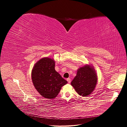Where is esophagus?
Returning <instances> with one entry per match:
<instances>
[{
    "label": "esophagus",
    "mask_w": 127,
    "mask_h": 127,
    "mask_svg": "<svg viewBox=\"0 0 127 127\" xmlns=\"http://www.w3.org/2000/svg\"><path fill=\"white\" fill-rule=\"evenodd\" d=\"M67 82H68V83H70V82H71V79L70 78H67Z\"/></svg>",
    "instance_id": "obj_1"
}]
</instances>
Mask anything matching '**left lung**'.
Instances as JSON below:
<instances>
[{
  "mask_svg": "<svg viewBox=\"0 0 127 127\" xmlns=\"http://www.w3.org/2000/svg\"><path fill=\"white\" fill-rule=\"evenodd\" d=\"M97 82V77L94 69L90 65H86L78 69L71 85L79 95L86 96L94 91Z\"/></svg>",
  "mask_w": 127,
  "mask_h": 127,
  "instance_id": "left-lung-1",
  "label": "left lung"
}]
</instances>
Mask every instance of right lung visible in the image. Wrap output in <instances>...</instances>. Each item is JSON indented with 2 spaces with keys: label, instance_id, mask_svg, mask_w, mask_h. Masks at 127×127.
<instances>
[{
  "label": "right lung",
  "instance_id": "obj_1",
  "mask_svg": "<svg viewBox=\"0 0 127 127\" xmlns=\"http://www.w3.org/2000/svg\"><path fill=\"white\" fill-rule=\"evenodd\" d=\"M53 59L43 58L35 64L32 71L33 85L40 95L45 98H55L61 87L67 83L55 69Z\"/></svg>",
  "mask_w": 127,
  "mask_h": 127
}]
</instances>
